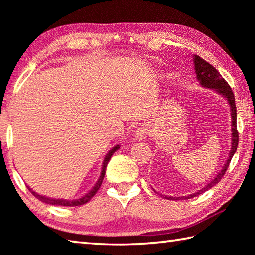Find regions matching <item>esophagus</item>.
Instances as JSON below:
<instances>
[{
  "instance_id": "34e87169",
  "label": "esophagus",
  "mask_w": 255,
  "mask_h": 255,
  "mask_svg": "<svg viewBox=\"0 0 255 255\" xmlns=\"http://www.w3.org/2000/svg\"><path fill=\"white\" fill-rule=\"evenodd\" d=\"M150 133H151V130L148 126H141L137 129L136 132H134V137H136V139L138 140H142L147 138Z\"/></svg>"
}]
</instances>
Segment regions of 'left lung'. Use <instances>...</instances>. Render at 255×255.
<instances>
[{"label": "left lung", "mask_w": 255, "mask_h": 255, "mask_svg": "<svg viewBox=\"0 0 255 255\" xmlns=\"http://www.w3.org/2000/svg\"><path fill=\"white\" fill-rule=\"evenodd\" d=\"M194 68H195V73H196V78L199 81V83L204 88L207 89H213L218 94L223 95L225 99L228 101L229 106H230V112H231V149L229 152V156L227 159V162L225 166L223 167L216 177L213 181H210L207 185L204 186L202 189H199L198 192L188 195V196H182V197H172V196H164L165 199L174 200V199H189L195 196H197L199 194H203L204 192L207 191V189L215 186L216 184H218L221 178L224 177L226 171L228 170V166L230 161L234 156L235 152L238 148V142H239V133L237 130V108H236V102H235V95L234 92H232L229 84L227 83V81L221 77L220 73L216 70L210 63L205 61L204 59L200 58L199 56H194ZM163 196V195H162Z\"/></svg>", "instance_id": "left-lung-1"}]
</instances>
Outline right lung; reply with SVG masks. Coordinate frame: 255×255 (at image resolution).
Segmentation results:
<instances>
[{
	"label": "right lung",
	"mask_w": 255,
	"mask_h": 255,
	"mask_svg": "<svg viewBox=\"0 0 255 255\" xmlns=\"http://www.w3.org/2000/svg\"><path fill=\"white\" fill-rule=\"evenodd\" d=\"M118 149H119V145L117 144V145H115V147H114L112 150H110V152H108V153L106 154V156L104 158V161H103L102 172H101V176H100V178H99V181L96 182V184L93 186V188H92L88 194H85L83 197H81V198H79V199L68 200V199H59V198L56 199V198L46 197V196H42V195L37 194L36 192L32 191V189H31L29 186H27V187H28V189L31 192V194L34 195V196H35L36 198L41 200L42 203L50 204V205H55V206H66V207H67V206H68V207H74V206L84 205V204H86L88 202H90V199H91L92 197H93L94 195L96 194V192L100 189V187H101V185H102V182H103V178H104V175H105V170H106V166H107L108 161L111 160L112 155H113L114 153H115V151H117Z\"/></svg>",
	"instance_id": "right-lung-1"
}]
</instances>
